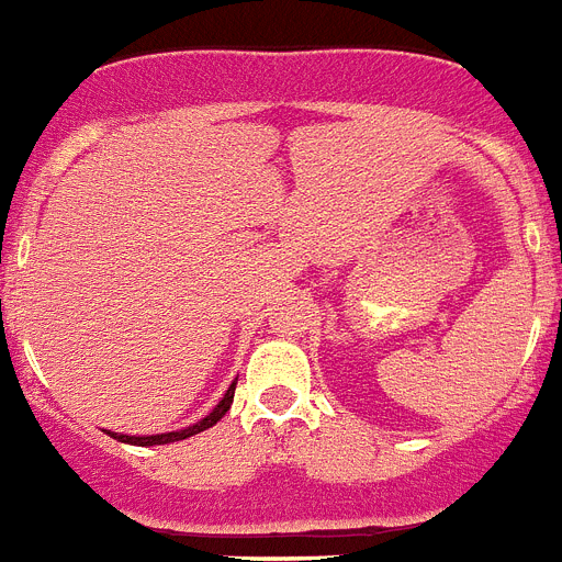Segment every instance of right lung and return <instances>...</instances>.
Returning <instances> with one entry per match:
<instances>
[{"mask_svg":"<svg viewBox=\"0 0 562 562\" xmlns=\"http://www.w3.org/2000/svg\"><path fill=\"white\" fill-rule=\"evenodd\" d=\"M233 394H236V382H233L231 389H227V394L222 396L220 405H216V408H213L211 414L205 416V419L196 422V425H191V428H186V430H173V434H157V436H114V439H117V441H126V445H137V448H146V445H168V441L188 439V436L202 434V430L213 428V425H216V422H220L222 416L227 414V411H231Z\"/></svg>","mask_w":562,"mask_h":562,"instance_id":"1","label":"right lung"}]
</instances>
